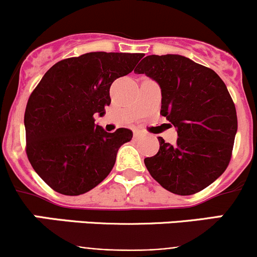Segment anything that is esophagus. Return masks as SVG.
<instances>
[{
  "label": "esophagus",
  "instance_id": "1",
  "mask_svg": "<svg viewBox=\"0 0 257 257\" xmlns=\"http://www.w3.org/2000/svg\"><path fill=\"white\" fill-rule=\"evenodd\" d=\"M142 136V132L141 131H134V138H138V137Z\"/></svg>",
  "mask_w": 257,
  "mask_h": 257
}]
</instances>
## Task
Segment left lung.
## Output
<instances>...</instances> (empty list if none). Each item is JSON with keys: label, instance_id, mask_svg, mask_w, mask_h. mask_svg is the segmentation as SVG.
Instances as JSON below:
<instances>
[{"label": "left lung", "instance_id": "8db88e82", "mask_svg": "<svg viewBox=\"0 0 257 257\" xmlns=\"http://www.w3.org/2000/svg\"><path fill=\"white\" fill-rule=\"evenodd\" d=\"M134 73L162 88L160 114L177 128L175 145L158 137L159 152L145 158L148 172L164 189L193 195L226 170L237 131L232 98L212 69L178 54L147 56Z\"/></svg>", "mask_w": 257, "mask_h": 257}]
</instances>
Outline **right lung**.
<instances>
[{
  "mask_svg": "<svg viewBox=\"0 0 257 257\" xmlns=\"http://www.w3.org/2000/svg\"><path fill=\"white\" fill-rule=\"evenodd\" d=\"M143 53L90 52L62 59L46 72L25 112L26 154L35 172L54 191L80 195L112 172L126 128L107 133L94 114L110 104L114 79L126 76Z\"/></svg>",
  "mask_w": 257,
  "mask_h": 257,
  "instance_id": "obj_1",
  "label": "right lung"
}]
</instances>
